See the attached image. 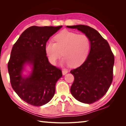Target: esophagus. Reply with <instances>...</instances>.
<instances>
[{"label": "esophagus", "instance_id": "34e87169", "mask_svg": "<svg viewBox=\"0 0 126 126\" xmlns=\"http://www.w3.org/2000/svg\"><path fill=\"white\" fill-rule=\"evenodd\" d=\"M68 73V71L66 69H63V71H62V74L63 75H66Z\"/></svg>", "mask_w": 126, "mask_h": 126}]
</instances>
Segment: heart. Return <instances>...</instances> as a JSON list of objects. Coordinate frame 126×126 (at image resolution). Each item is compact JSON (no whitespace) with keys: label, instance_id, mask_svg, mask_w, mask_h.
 <instances>
[{"label":"heart","instance_id":"b5f03b06","mask_svg":"<svg viewBox=\"0 0 126 126\" xmlns=\"http://www.w3.org/2000/svg\"><path fill=\"white\" fill-rule=\"evenodd\" d=\"M56 41H47L45 44V52L49 60L56 64L62 56V65H70L77 67L83 63L88 56L90 50V42L87 36L64 29L55 36Z\"/></svg>","mask_w":126,"mask_h":126}]
</instances>
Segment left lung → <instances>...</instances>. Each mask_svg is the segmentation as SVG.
Masks as SVG:
<instances>
[{"label":"left lung","instance_id":"8db88e82","mask_svg":"<svg viewBox=\"0 0 126 126\" xmlns=\"http://www.w3.org/2000/svg\"><path fill=\"white\" fill-rule=\"evenodd\" d=\"M67 27L77 29L90 40L88 56L80 66L70 71L75 78L70 92L78 101L92 104L104 96L111 84L114 56L107 41L96 30L82 25Z\"/></svg>","mask_w":126,"mask_h":126}]
</instances>
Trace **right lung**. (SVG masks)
<instances>
[{"label": "right lung", "mask_w": 126, "mask_h": 126, "mask_svg": "<svg viewBox=\"0 0 126 126\" xmlns=\"http://www.w3.org/2000/svg\"><path fill=\"white\" fill-rule=\"evenodd\" d=\"M62 27H30L13 46L8 64L11 85L30 105L41 106L50 101L56 82L62 77V71L49 62L45 49L49 38Z\"/></svg>", "instance_id": "right-lung-1"}]
</instances>
